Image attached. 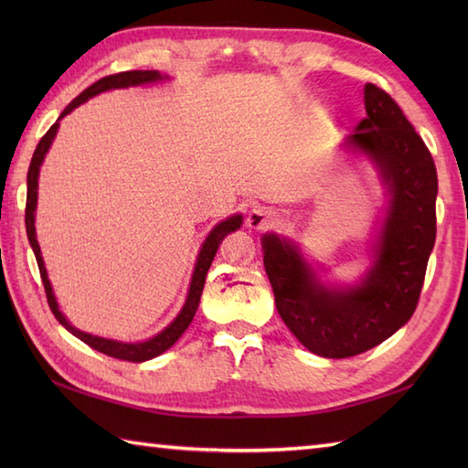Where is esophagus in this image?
<instances>
[{
  "label": "esophagus",
  "mask_w": 468,
  "mask_h": 468,
  "mask_svg": "<svg viewBox=\"0 0 468 468\" xmlns=\"http://www.w3.org/2000/svg\"><path fill=\"white\" fill-rule=\"evenodd\" d=\"M277 223V213L273 211V208L270 207H255L250 211V215H247V227L251 229H270Z\"/></svg>",
  "instance_id": "34e87169"
}]
</instances>
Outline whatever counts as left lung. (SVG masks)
I'll list each match as a JSON object with an SVG mask.
<instances>
[{
  "label": "left lung",
  "mask_w": 468,
  "mask_h": 468,
  "mask_svg": "<svg viewBox=\"0 0 468 468\" xmlns=\"http://www.w3.org/2000/svg\"><path fill=\"white\" fill-rule=\"evenodd\" d=\"M366 118L346 144L360 148L390 186L374 267L350 290H327L292 243L263 237V263L282 320L307 350L350 357L382 344L410 320L436 239L439 178L432 154L394 98L364 88Z\"/></svg>",
  "instance_id": "8db88e82"
}]
</instances>
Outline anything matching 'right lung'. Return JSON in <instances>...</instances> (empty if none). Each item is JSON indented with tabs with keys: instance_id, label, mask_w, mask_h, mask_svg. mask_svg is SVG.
Instances as JSON below:
<instances>
[{
	"instance_id": "1",
	"label": "right lung",
	"mask_w": 468,
	"mask_h": 468,
	"mask_svg": "<svg viewBox=\"0 0 468 468\" xmlns=\"http://www.w3.org/2000/svg\"><path fill=\"white\" fill-rule=\"evenodd\" d=\"M161 74L154 72V69H131V72H121V74H112V76H104L101 80L94 82L92 86H88L82 94H78L72 102H69L64 112L59 114V118H64L66 114H69L74 111L76 106H80L82 102H86L88 98H92L96 94H101L104 90H111V88H126V86H138V84H146V82H154V80H161ZM58 118V121H59ZM58 131V122L49 126V131L39 138V143L34 151L32 156V163H29L27 168V197H26V231H27V239L29 245H32L34 255H36V261L39 267V275H42V283H44V290H46V300L49 310L56 315V320L62 324L68 332H72L76 337H80L84 344H88L94 350L102 352L111 357H118V360H126V362H144V360H153V357L161 356L163 352H166L168 347H171L178 337L185 334V330L188 327V324L193 322L195 312L198 307V302H201V293H203V287H205V277L208 267L213 263V257L218 250V243L223 241V237L229 235L235 229H239L243 218L241 215H235V217H229L227 221L218 223L208 237L205 239L203 247H201V253L197 257V265H195V273H193V280H191V287H188V295H186V302L183 305L181 314L175 317V322L165 327L161 334H156L154 337L141 344H122V342H112V340H104V337H98V335H90V334H84L80 330H76V327L69 325L66 322V317L59 314L58 310V303H56V297L52 293V285L48 282V273H46V267L42 261V253H39V245L36 239V227H34V211H36V203H37V175H39V165H42L44 156L48 153L49 144H52L54 136Z\"/></svg>"
}]
</instances>
